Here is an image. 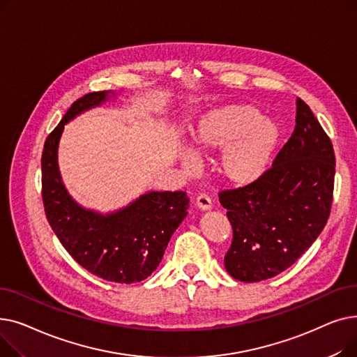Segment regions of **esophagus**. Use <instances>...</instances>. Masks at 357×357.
I'll list each match as a JSON object with an SVG mask.
<instances>
[{
	"instance_id": "1",
	"label": "esophagus",
	"mask_w": 357,
	"mask_h": 357,
	"mask_svg": "<svg viewBox=\"0 0 357 357\" xmlns=\"http://www.w3.org/2000/svg\"><path fill=\"white\" fill-rule=\"evenodd\" d=\"M195 205H197V207H198L199 210L207 211V210L211 208V199H210V197H208L207 194H199V195L197 197Z\"/></svg>"
}]
</instances>
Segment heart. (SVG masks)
<instances>
[{"instance_id":"obj_1","label":"heart","mask_w":357,"mask_h":357,"mask_svg":"<svg viewBox=\"0 0 357 357\" xmlns=\"http://www.w3.org/2000/svg\"><path fill=\"white\" fill-rule=\"evenodd\" d=\"M190 146L178 158L186 171H197L198 153H217L218 174L224 182L243 188L265 176L280 142L275 121L250 104H229L205 111L191 131Z\"/></svg>"}]
</instances>
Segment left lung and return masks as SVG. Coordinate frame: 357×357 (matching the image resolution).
<instances>
[{"mask_svg": "<svg viewBox=\"0 0 357 357\" xmlns=\"http://www.w3.org/2000/svg\"><path fill=\"white\" fill-rule=\"evenodd\" d=\"M295 123L264 178L218 194L233 229L224 266L241 282H259L288 269L330 217L335 174L331 140L301 98Z\"/></svg>", "mask_w": 357, "mask_h": 357, "instance_id": "1", "label": "left lung"}]
</instances>
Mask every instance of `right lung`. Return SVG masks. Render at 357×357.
Returning <instances> with one entry per match:
<instances>
[{
    "mask_svg": "<svg viewBox=\"0 0 357 357\" xmlns=\"http://www.w3.org/2000/svg\"><path fill=\"white\" fill-rule=\"evenodd\" d=\"M111 96L116 92L86 93L70 105L47 136L42 155V197L52 230L82 268L111 282L135 284L159 266L169 240L188 214L190 198L183 191H150L119 211L101 214L81 207L68 194L58 165L65 124Z\"/></svg>",
    "mask_w": 357,
    "mask_h": 357,
    "instance_id": "1",
    "label": "right lung"
}]
</instances>
